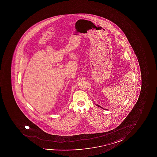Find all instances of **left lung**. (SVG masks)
I'll return each instance as SVG.
<instances>
[{"mask_svg":"<svg viewBox=\"0 0 157 157\" xmlns=\"http://www.w3.org/2000/svg\"><path fill=\"white\" fill-rule=\"evenodd\" d=\"M96 105L97 106H98V107H101V108H102V109H105V110H107V109H103V107H101V106H100L99 105H98V104H96Z\"/></svg>","mask_w":157,"mask_h":157,"instance_id":"left-lung-1","label":"left lung"}]
</instances>
